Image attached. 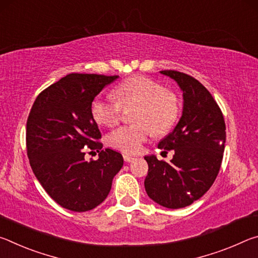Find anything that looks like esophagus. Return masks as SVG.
I'll return each mask as SVG.
<instances>
[{"mask_svg":"<svg viewBox=\"0 0 258 258\" xmlns=\"http://www.w3.org/2000/svg\"><path fill=\"white\" fill-rule=\"evenodd\" d=\"M124 160L126 161V163H131V161H133L135 159V157L133 156H130V155H124Z\"/></svg>","mask_w":258,"mask_h":258,"instance_id":"esophagus-1","label":"esophagus"}]
</instances>
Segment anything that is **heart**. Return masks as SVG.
Returning <instances> with one entry per match:
<instances>
[{
	"label": "heart",
	"instance_id": "1",
	"mask_svg": "<svg viewBox=\"0 0 258 258\" xmlns=\"http://www.w3.org/2000/svg\"><path fill=\"white\" fill-rule=\"evenodd\" d=\"M115 100L95 98L91 103V115L99 125L112 127L119 123L123 109L135 108L134 125L113 131L108 142L115 149L137 154L148 141L152 132L168 133L180 116V99L159 82L146 76H133L113 90Z\"/></svg>",
	"mask_w": 258,
	"mask_h": 258
}]
</instances>
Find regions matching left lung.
<instances>
[{"mask_svg": "<svg viewBox=\"0 0 258 258\" xmlns=\"http://www.w3.org/2000/svg\"><path fill=\"white\" fill-rule=\"evenodd\" d=\"M183 91V111L173 132L158 148L174 150L169 163L146 156L149 169L145 187L155 203L177 209L191 205L213 185L220 172L225 143V123L220 107L202 83L176 71H161Z\"/></svg>", "mask_w": 258, "mask_h": 258, "instance_id": "obj_1", "label": "left lung"}]
</instances>
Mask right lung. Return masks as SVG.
<instances>
[{"instance_id":"1","label":"right lung","mask_w":258,"mask_h":258,"mask_svg":"<svg viewBox=\"0 0 258 258\" xmlns=\"http://www.w3.org/2000/svg\"><path fill=\"white\" fill-rule=\"evenodd\" d=\"M118 76L69 74L37 95L30 109L26 147L35 176L61 207L87 212L99 206L123 167L119 152L102 150L91 103L104 86ZM99 152L86 162L82 148Z\"/></svg>"}]
</instances>
